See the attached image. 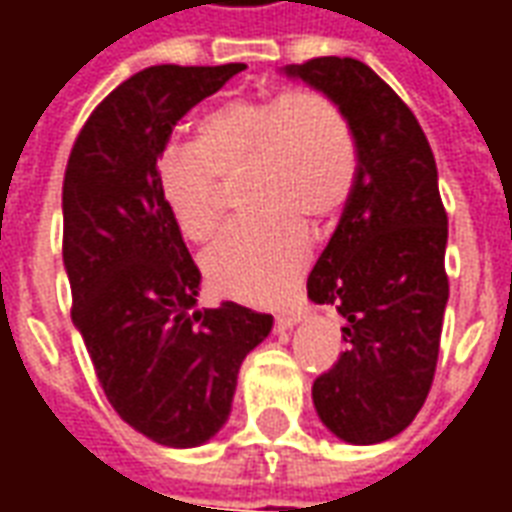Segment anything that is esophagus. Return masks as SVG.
Returning <instances> with one entry per match:
<instances>
[{
	"label": "esophagus",
	"instance_id": "34e87169",
	"mask_svg": "<svg viewBox=\"0 0 512 512\" xmlns=\"http://www.w3.org/2000/svg\"><path fill=\"white\" fill-rule=\"evenodd\" d=\"M296 323H299V315H296V312H279L274 326H277V332H290Z\"/></svg>",
	"mask_w": 512,
	"mask_h": 512
}]
</instances>
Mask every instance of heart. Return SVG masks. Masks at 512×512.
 <instances>
[{
	"label": "heart",
	"instance_id": "b5f03b06",
	"mask_svg": "<svg viewBox=\"0 0 512 512\" xmlns=\"http://www.w3.org/2000/svg\"><path fill=\"white\" fill-rule=\"evenodd\" d=\"M238 172L255 213L205 252L202 268L222 296L274 301L307 260V227H329L354 194L351 120L312 90L230 98L197 120L194 147L158 153L153 183L180 233L208 241L222 224V178Z\"/></svg>",
	"mask_w": 512,
	"mask_h": 512
}]
</instances>
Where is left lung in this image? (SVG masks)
I'll use <instances>...</instances> for the list:
<instances>
[{"instance_id":"obj_1","label":"left lung","mask_w":512,"mask_h":512,"mask_svg":"<svg viewBox=\"0 0 512 512\" xmlns=\"http://www.w3.org/2000/svg\"><path fill=\"white\" fill-rule=\"evenodd\" d=\"M340 106L359 147V175L337 230L307 279L315 304L345 318V348L315 378L312 403L348 444H378L411 425L433 384L450 296L447 213L428 139L365 62L315 57L282 68Z\"/></svg>"}]
</instances>
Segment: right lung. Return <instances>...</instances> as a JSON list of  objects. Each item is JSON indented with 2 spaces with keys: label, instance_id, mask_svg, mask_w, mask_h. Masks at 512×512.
I'll use <instances>...</instances> for the list:
<instances>
[{
  "label": "right lung",
  "instance_id": "1",
  "mask_svg": "<svg viewBox=\"0 0 512 512\" xmlns=\"http://www.w3.org/2000/svg\"><path fill=\"white\" fill-rule=\"evenodd\" d=\"M244 68L134 73L84 123L62 183L73 323L112 408L164 447H200L222 430L241 362L274 326L235 301L194 307L200 268L153 183L175 123Z\"/></svg>",
  "mask_w": 512,
  "mask_h": 512
}]
</instances>
